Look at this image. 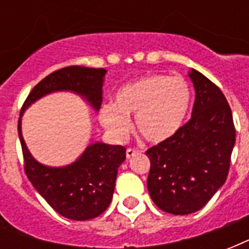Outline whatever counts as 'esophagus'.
<instances>
[{"label": "esophagus", "mask_w": 249, "mask_h": 249, "mask_svg": "<svg viewBox=\"0 0 249 249\" xmlns=\"http://www.w3.org/2000/svg\"><path fill=\"white\" fill-rule=\"evenodd\" d=\"M138 154H141V150H137V148H128V150H126V158H128V159H130L133 156L138 155Z\"/></svg>", "instance_id": "esophagus-1"}]
</instances>
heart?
<instances>
[{
    "label": "heart",
    "mask_w": 249,
    "mask_h": 249,
    "mask_svg": "<svg viewBox=\"0 0 249 249\" xmlns=\"http://www.w3.org/2000/svg\"><path fill=\"white\" fill-rule=\"evenodd\" d=\"M191 91L182 77L150 75L123 86L115 103L99 109V121L109 134L124 138L130 129V115L136 116L138 132L152 143L173 138L185 124Z\"/></svg>",
    "instance_id": "b5f03b06"
}]
</instances>
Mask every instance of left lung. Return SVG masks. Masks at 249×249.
I'll use <instances>...</instances> for the list:
<instances>
[{
    "instance_id": "left-lung-1",
    "label": "left lung",
    "mask_w": 249,
    "mask_h": 249,
    "mask_svg": "<svg viewBox=\"0 0 249 249\" xmlns=\"http://www.w3.org/2000/svg\"><path fill=\"white\" fill-rule=\"evenodd\" d=\"M191 119L168 141L148 148L147 189L166 213L185 216L201 209L222 187L235 144L231 108L224 93L196 70Z\"/></svg>"
}]
</instances>
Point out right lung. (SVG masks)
I'll use <instances>...</instances> for the list:
<instances>
[{"label": "right lung", "instance_id": "add662e5", "mask_svg": "<svg viewBox=\"0 0 249 249\" xmlns=\"http://www.w3.org/2000/svg\"><path fill=\"white\" fill-rule=\"evenodd\" d=\"M105 68L80 66L62 68L41 80L21 107L18 133L24 158V170L36 191L60 216L75 221L91 220L103 213L113 196L117 169L125 160V147L94 142L77 160L66 166L38 163L21 134V116L29 106L54 91H72L95 111L101 108Z\"/></svg>", "mask_w": 249, "mask_h": 249}]
</instances>
